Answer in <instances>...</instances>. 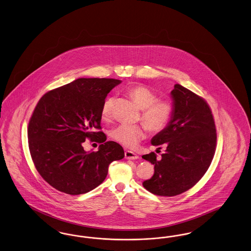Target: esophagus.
Here are the masks:
<instances>
[{
	"label": "esophagus",
	"instance_id": "esophagus-1",
	"mask_svg": "<svg viewBox=\"0 0 251 251\" xmlns=\"http://www.w3.org/2000/svg\"><path fill=\"white\" fill-rule=\"evenodd\" d=\"M124 154H125V158L128 159V160H136V159H138V156L134 152H132V151H126Z\"/></svg>",
	"mask_w": 251,
	"mask_h": 251
}]
</instances>
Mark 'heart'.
I'll return each mask as SVG.
<instances>
[{"label": "heart", "instance_id": "obj_1", "mask_svg": "<svg viewBox=\"0 0 251 251\" xmlns=\"http://www.w3.org/2000/svg\"><path fill=\"white\" fill-rule=\"evenodd\" d=\"M127 93L142 109L141 121L146 128L152 133H158L164 130L169 124L174 106L172 102L158 99L157 94L143 85L131 86ZM115 103V97L108 96L103 100L100 114L103 120L110 119ZM112 139L126 148H134L146 136V130L140 125H129L121 123L111 130Z\"/></svg>", "mask_w": 251, "mask_h": 251}]
</instances>
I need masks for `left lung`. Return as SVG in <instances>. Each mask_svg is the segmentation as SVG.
<instances>
[{"instance_id":"1","label":"left lung","mask_w":251,"mask_h":251,"mask_svg":"<svg viewBox=\"0 0 251 251\" xmlns=\"http://www.w3.org/2000/svg\"><path fill=\"white\" fill-rule=\"evenodd\" d=\"M171 94L172 120L151 140L165 152L161 159L154 152L142 157L154 164V175L143 182L144 188L167 197L190 190L200 180L210 166L217 145L215 121L206 100L179 84L175 85Z\"/></svg>"}]
</instances>
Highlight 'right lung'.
<instances>
[{
  "mask_svg": "<svg viewBox=\"0 0 251 251\" xmlns=\"http://www.w3.org/2000/svg\"><path fill=\"white\" fill-rule=\"evenodd\" d=\"M121 80L78 78L45 93L28 125L30 157L43 179L57 191L78 195L105 179L112 161L124 158L120 144L100 131V109L110 90ZM90 139L100 151L86 152Z\"/></svg>",
  "mask_w": 251,
  "mask_h": 251,
  "instance_id": "1",
  "label": "right lung"
}]
</instances>
